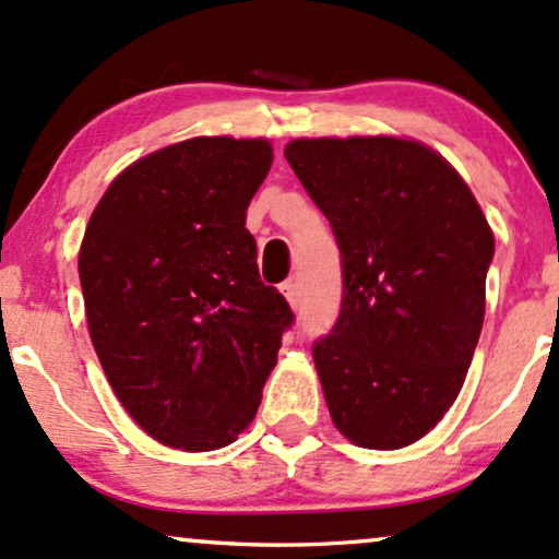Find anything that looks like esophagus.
Here are the masks:
<instances>
[{
    "label": "esophagus",
    "mask_w": 559,
    "mask_h": 559,
    "mask_svg": "<svg viewBox=\"0 0 559 559\" xmlns=\"http://www.w3.org/2000/svg\"><path fill=\"white\" fill-rule=\"evenodd\" d=\"M280 293L285 295L287 302H290L293 308L300 306V285H298V282H295V280H285V282H282Z\"/></svg>",
    "instance_id": "obj_1"
}]
</instances>
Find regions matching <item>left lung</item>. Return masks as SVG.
I'll list each match as a JSON object with an SVG mask.
<instances>
[{
	"label": "left lung",
	"instance_id": "left-lung-1",
	"mask_svg": "<svg viewBox=\"0 0 559 559\" xmlns=\"http://www.w3.org/2000/svg\"><path fill=\"white\" fill-rule=\"evenodd\" d=\"M285 157L342 253L340 319L313 342L336 430L394 451L456 402L485 321L495 238L456 170L396 136L295 140Z\"/></svg>",
	"mask_w": 559,
	"mask_h": 559
}]
</instances>
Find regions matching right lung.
Returning a JSON list of instances; mask_svg holds the SVG:
<instances>
[{
  "instance_id": "1",
  "label": "right lung",
  "mask_w": 559,
  "mask_h": 559,
  "mask_svg": "<svg viewBox=\"0 0 559 559\" xmlns=\"http://www.w3.org/2000/svg\"><path fill=\"white\" fill-rule=\"evenodd\" d=\"M272 157L233 136L157 150L108 186L82 238L95 353L123 409L170 448L215 451L246 430L295 321L246 230Z\"/></svg>"
}]
</instances>
